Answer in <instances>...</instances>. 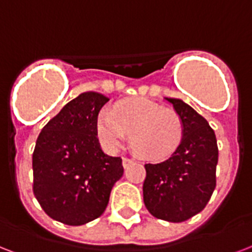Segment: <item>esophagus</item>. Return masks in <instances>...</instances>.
<instances>
[{
    "label": "esophagus",
    "instance_id": "esophagus-1",
    "mask_svg": "<svg viewBox=\"0 0 252 252\" xmlns=\"http://www.w3.org/2000/svg\"><path fill=\"white\" fill-rule=\"evenodd\" d=\"M132 159H128V158H124V159H122V165H124V168H127L128 165L131 164L132 163Z\"/></svg>",
    "mask_w": 252,
    "mask_h": 252
}]
</instances>
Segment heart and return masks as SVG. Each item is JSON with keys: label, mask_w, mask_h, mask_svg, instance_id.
<instances>
[{"label": "heart", "mask_w": 252, "mask_h": 252, "mask_svg": "<svg viewBox=\"0 0 252 252\" xmlns=\"http://www.w3.org/2000/svg\"><path fill=\"white\" fill-rule=\"evenodd\" d=\"M99 142L116 151L127 138L146 160H163L179 147L184 135L181 117L150 99H125L113 110L102 109L95 121Z\"/></svg>", "instance_id": "obj_1"}]
</instances>
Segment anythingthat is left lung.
<instances>
[{
  "label": "left lung",
  "instance_id": "obj_1",
  "mask_svg": "<svg viewBox=\"0 0 252 252\" xmlns=\"http://www.w3.org/2000/svg\"><path fill=\"white\" fill-rule=\"evenodd\" d=\"M184 124L176 151L160 163H147L143 183L144 205L154 217L187 221L200 213L216 188L218 147L208 121L180 98H168Z\"/></svg>",
  "mask_w": 252,
  "mask_h": 252
}]
</instances>
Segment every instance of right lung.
<instances>
[{"mask_svg": "<svg viewBox=\"0 0 252 252\" xmlns=\"http://www.w3.org/2000/svg\"><path fill=\"white\" fill-rule=\"evenodd\" d=\"M108 97L84 92L42 128L34 154V194L52 220L80 226L98 218L113 185L124 175L122 159L102 151L95 121Z\"/></svg>", "mask_w": 252, "mask_h": 252, "instance_id": "add662e5", "label": "right lung"}]
</instances>
